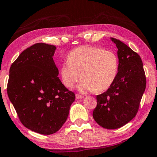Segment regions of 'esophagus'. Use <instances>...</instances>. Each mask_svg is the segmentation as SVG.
Masks as SVG:
<instances>
[{
    "label": "esophagus",
    "instance_id": "1",
    "mask_svg": "<svg viewBox=\"0 0 157 157\" xmlns=\"http://www.w3.org/2000/svg\"><path fill=\"white\" fill-rule=\"evenodd\" d=\"M83 98V96H81V95H80V94H76V99H80V98Z\"/></svg>",
    "mask_w": 157,
    "mask_h": 157
}]
</instances>
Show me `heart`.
Wrapping results in <instances>:
<instances>
[{
    "label": "heart",
    "instance_id": "b5f03b06",
    "mask_svg": "<svg viewBox=\"0 0 157 157\" xmlns=\"http://www.w3.org/2000/svg\"><path fill=\"white\" fill-rule=\"evenodd\" d=\"M119 71V59L112 51L96 46H82L71 51L61 65L62 82L72 88L81 76V92L107 90L114 82Z\"/></svg>",
    "mask_w": 157,
    "mask_h": 157
}]
</instances>
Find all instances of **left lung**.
<instances>
[{
  "label": "left lung",
  "mask_w": 157,
  "mask_h": 157,
  "mask_svg": "<svg viewBox=\"0 0 157 157\" xmlns=\"http://www.w3.org/2000/svg\"><path fill=\"white\" fill-rule=\"evenodd\" d=\"M111 40L118 48L119 71L111 87L96 96L97 106L93 111V117L103 128L116 129L136 115L147 81L138 53L121 40L113 38Z\"/></svg>",
  "instance_id": "obj_1"
}]
</instances>
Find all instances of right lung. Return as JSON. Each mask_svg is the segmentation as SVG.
<instances>
[{"instance_id":"obj_1","label":"right lung","mask_w":157,"mask_h":157,"mask_svg":"<svg viewBox=\"0 0 157 157\" xmlns=\"http://www.w3.org/2000/svg\"><path fill=\"white\" fill-rule=\"evenodd\" d=\"M56 47L30 46L10 68L7 93L23 126L38 134H54L67 119L75 100L59 77L53 59Z\"/></svg>"}]
</instances>
